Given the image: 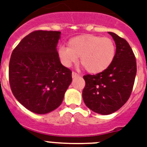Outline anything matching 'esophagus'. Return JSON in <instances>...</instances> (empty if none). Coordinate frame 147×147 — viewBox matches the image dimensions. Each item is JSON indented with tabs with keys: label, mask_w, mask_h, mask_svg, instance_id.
Here are the masks:
<instances>
[{
	"label": "esophagus",
	"mask_w": 147,
	"mask_h": 147,
	"mask_svg": "<svg viewBox=\"0 0 147 147\" xmlns=\"http://www.w3.org/2000/svg\"><path fill=\"white\" fill-rule=\"evenodd\" d=\"M79 76V75H78L77 73H76V72H72L71 73V77H72V78H77V77H78Z\"/></svg>",
	"instance_id": "obj_1"
}]
</instances>
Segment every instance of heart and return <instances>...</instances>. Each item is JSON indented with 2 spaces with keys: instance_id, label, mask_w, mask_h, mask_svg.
Instances as JSON below:
<instances>
[{
  "instance_id": "b5f03b06",
  "label": "heart",
  "mask_w": 147,
  "mask_h": 147,
  "mask_svg": "<svg viewBox=\"0 0 147 147\" xmlns=\"http://www.w3.org/2000/svg\"><path fill=\"white\" fill-rule=\"evenodd\" d=\"M61 63L66 68L79 61L88 72L98 74L108 69L116 56V45L109 38L90 34H84L71 38L68 47L58 49Z\"/></svg>"
}]
</instances>
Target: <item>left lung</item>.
<instances>
[{
	"label": "left lung",
	"mask_w": 147,
	"mask_h": 147,
	"mask_svg": "<svg viewBox=\"0 0 147 147\" xmlns=\"http://www.w3.org/2000/svg\"><path fill=\"white\" fill-rule=\"evenodd\" d=\"M116 43V56L108 69L83 78L84 102L96 113L109 115L126 103L131 95L136 74V58L129 45L113 32H109Z\"/></svg>",
	"instance_id": "obj_1"
}]
</instances>
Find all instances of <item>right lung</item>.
I'll return each instance as SVG.
<instances>
[{
	"label": "right lung",
	"mask_w": 147,
	"mask_h": 147,
	"mask_svg": "<svg viewBox=\"0 0 147 147\" xmlns=\"http://www.w3.org/2000/svg\"><path fill=\"white\" fill-rule=\"evenodd\" d=\"M60 31H35L11 54L9 82L13 95L28 110L46 114L62 102L71 71L61 65L57 51Z\"/></svg>",
	"instance_id": "1"
}]
</instances>
